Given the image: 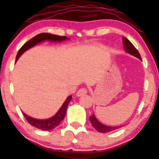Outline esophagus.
<instances>
[{
  "mask_svg": "<svg viewBox=\"0 0 159 159\" xmlns=\"http://www.w3.org/2000/svg\"><path fill=\"white\" fill-rule=\"evenodd\" d=\"M87 92H88V91H87V89L85 88H80L79 90H78V91H77L76 93V95L78 97H81V96H83V95L86 94Z\"/></svg>",
  "mask_w": 159,
  "mask_h": 159,
  "instance_id": "esophagus-1",
  "label": "esophagus"
}]
</instances>
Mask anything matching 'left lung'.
Here are the masks:
<instances>
[{"label":"left lung","instance_id":"obj_1","mask_svg":"<svg viewBox=\"0 0 159 159\" xmlns=\"http://www.w3.org/2000/svg\"><path fill=\"white\" fill-rule=\"evenodd\" d=\"M123 48H124V49L126 50L128 53L136 56V57L139 58V59H142L138 50L135 48V46L132 44L131 42H130L129 40L126 39V37H123ZM89 120L90 121H91V124H92L93 127L97 131L100 132V133H109V132H111L113 131V130L116 129L120 127V126H105V125H103L97 120V118L95 117L94 113H93V114L90 116Z\"/></svg>","mask_w":159,"mask_h":159}]
</instances>
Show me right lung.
<instances>
[{
    "instance_id": "right-lung-1",
    "label": "right lung",
    "mask_w": 159,
    "mask_h": 159,
    "mask_svg": "<svg viewBox=\"0 0 159 159\" xmlns=\"http://www.w3.org/2000/svg\"><path fill=\"white\" fill-rule=\"evenodd\" d=\"M68 39V38H67L66 36H57V35H53L51 34V33H39V34L36 35L34 37L32 38L31 39H30L28 42H26L22 47L20 49V50L17 52V55H16V61L19 58L20 56L26 51V50L33 47V46H34L35 45L40 43V42L45 41V40H50V41L52 42H61ZM71 98H72L71 96L68 97L66 99V101L64 102L62 106L61 107L59 110L57 112V113H56L55 116H53L52 117L49 118V119L48 120H36L27 116V115L24 113H23V116H24V117L26 118V120L28 121V123H29L30 124H31L33 126H34V127L39 129L42 130H51L52 129H54L55 127H56V126L61 123V120L64 119L65 116H66L67 107H68V103H69V102L71 101Z\"/></svg>"
}]
</instances>
